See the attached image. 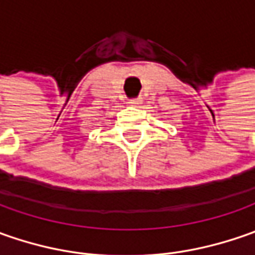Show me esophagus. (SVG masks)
<instances>
[{"label": "esophagus", "mask_w": 255, "mask_h": 255, "mask_svg": "<svg viewBox=\"0 0 255 255\" xmlns=\"http://www.w3.org/2000/svg\"><path fill=\"white\" fill-rule=\"evenodd\" d=\"M129 105H132V106H137V105H140L142 103V98H132V99H129Z\"/></svg>", "instance_id": "esophagus-1"}]
</instances>
